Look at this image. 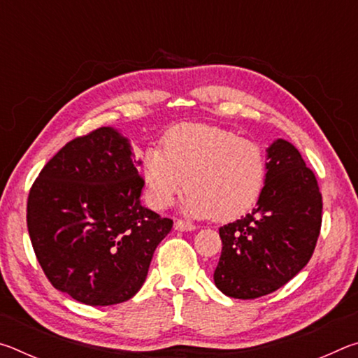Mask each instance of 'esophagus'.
<instances>
[{
  "label": "esophagus",
  "instance_id": "obj_1",
  "mask_svg": "<svg viewBox=\"0 0 358 358\" xmlns=\"http://www.w3.org/2000/svg\"><path fill=\"white\" fill-rule=\"evenodd\" d=\"M173 227H175V230H181V232H187V230H194V229H196V226H194V224H189V222H186V221H183V220H177V221H175Z\"/></svg>",
  "mask_w": 358,
  "mask_h": 358
}]
</instances>
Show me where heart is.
Returning <instances> with one entry per match:
<instances>
[{
	"instance_id": "obj_1",
	"label": "heart",
	"mask_w": 358,
	"mask_h": 358,
	"mask_svg": "<svg viewBox=\"0 0 358 358\" xmlns=\"http://www.w3.org/2000/svg\"><path fill=\"white\" fill-rule=\"evenodd\" d=\"M143 178L156 208L171 207L187 186V213L230 221L257 202L266 178V159L256 142L232 131L181 123L167 132L162 148L147 150Z\"/></svg>"
}]
</instances>
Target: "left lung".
<instances>
[{
    "label": "left lung",
    "mask_w": 358,
    "mask_h": 358,
    "mask_svg": "<svg viewBox=\"0 0 358 358\" xmlns=\"http://www.w3.org/2000/svg\"><path fill=\"white\" fill-rule=\"evenodd\" d=\"M320 226L322 194L316 175L292 143L276 141L268 148L257 207L220 227L216 287L241 300L275 292L310 262Z\"/></svg>",
    "instance_id": "obj_1"
}]
</instances>
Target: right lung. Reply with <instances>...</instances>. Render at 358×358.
Returning <instances> with one entry per match:
<instances>
[{"label": "right lung", "mask_w": 358, "mask_h": 358, "mask_svg": "<svg viewBox=\"0 0 358 358\" xmlns=\"http://www.w3.org/2000/svg\"><path fill=\"white\" fill-rule=\"evenodd\" d=\"M138 164L128 141L102 126L66 143L29 189L27 226L41 268L85 305L132 299L173 226L141 205Z\"/></svg>", "instance_id": "1"}]
</instances>
